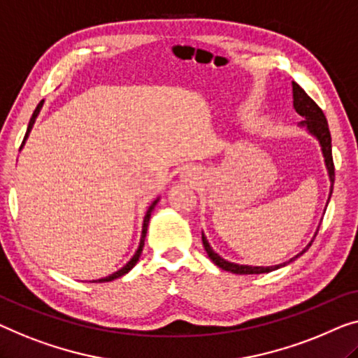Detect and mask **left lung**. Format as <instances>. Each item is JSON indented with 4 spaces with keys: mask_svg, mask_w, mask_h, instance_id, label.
I'll list each match as a JSON object with an SVG mask.
<instances>
[{
    "mask_svg": "<svg viewBox=\"0 0 358 358\" xmlns=\"http://www.w3.org/2000/svg\"><path fill=\"white\" fill-rule=\"evenodd\" d=\"M292 99H294L292 101V104H294L296 112L299 115L303 117V120L299 124V127H303L312 136H315L320 143V148H322L324 165H327L328 177H329V181H331V189H329V196H328V202H329V197H331V193H333V185H334V164H333V152H331V133H329L327 117H324L323 110L318 108L315 101H313L310 96L303 92V90L299 87L296 82H292ZM328 202H327V206H328ZM317 233H318V230L315 231V236H317ZM315 236H313V239H315ZM313 239L307 244V248L303 249L302 252H299L296 257L287 260V262H282L280 265H273V266H252V265H239L234 262H228V260L220 257L217 252H213V249L210 248L207 238L202 234V244H204L206 252L210 257L212 262L215 264L218 268L230 271V273H236V275H260V273H270V271L278 270V268H281V266L287 265L294 259H297L299 255H302L303 252H306V250L312 246Z\"/></svg>",
    "mask_w": 358,
    "mask_h": 358,
    "instance_id": "1",
    "label": "left lung"
}]
</instances>
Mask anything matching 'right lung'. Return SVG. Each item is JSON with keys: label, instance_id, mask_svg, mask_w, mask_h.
<instances>
[{"label": "right lung", "instance_id": "1", "mask_svg": "<svg viewBox=\"0 0 358 358\" xmlns=\"http://www.w3.org/2000/svg\"><path fill=\"white\" fill-rule=\"evenodd\" d=\"M43 103H45V101H40V104L36 106V109H35V112H34V115H31V119H30V122H29V127H27V133H25V136H24V141H22V145H20V149H22V146H24V143H25V140L27 138H29V133L31 131V127H34V124H35V119L36 117H38V114H40V110H41V108H43ZM159 202V197L156 201H152V204L148 207V212H146V215H145V220H143V231H141V239H140V246H138V249H136V252H135V255H133V257L128 260L127 262V265H124L122 266L120 270H117V271H114V273L112 275H109V276H104V278H99V280H93L92 282H106V281H112V280H117V278H120V276H124V275H127L128 271H130L133 266L136 265V262L138 260H140V255H141V252H143V248H145V238H146V233H148V225H149V218H151V213H152V210H154V207H156V204Z\"/></svg>", "mask_w": 358, "mask_h": 358}]
</instances>
